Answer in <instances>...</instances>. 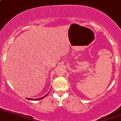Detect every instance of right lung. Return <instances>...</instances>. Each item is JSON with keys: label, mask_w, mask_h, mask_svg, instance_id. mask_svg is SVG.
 I'll use <instances>...</instances> for the list:
<instances>
[{"label": "right lung", "mask_w": 121, "mask_h": 121, "mask_svg": "<svg viewBox=\"0 0 121 121\" xmlns=\"http://www.w3.org/2000/svg\"><path fill=\"white\" fill-rule=\"evenodd\" d=\"M49 93H47L46 95H45V96H44V97H41V98H35V99H33V98H27V99H29V100H41V99H43V98H44V97H45L47 96V95H48V94Z\"/></svg>", "instance_id": "right-lung-1"}]
</instances>
